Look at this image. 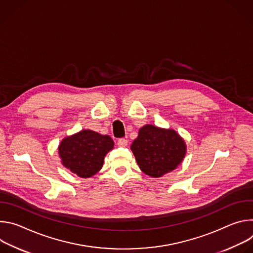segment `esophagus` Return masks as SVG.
<instances>
[{
    "label": "esophagus",
    "instance_id": "obj_1",
    "mask_svg": "<svg viewBox=\"0 0 253 253\" xmlns=\"http://www.w3.org/2000/svg\"><path fill=\"white\" fill-rule=\"evenodd\" d=\"M127 143H128V141H127V139H125V138H120V139L118 140V142H117L118 146H121V147L127 146Z\"/></svg>",
    "mask_w": 253,
    "mask_h": 253
}]
</instances>
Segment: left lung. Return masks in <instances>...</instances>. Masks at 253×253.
Here are the masks:
<instances>
[{"label": "left lung", "instance_id": "obj_1", "mask_svg": "<svg viewBox=\"0 0 253 253\" xmlns=\"http://www.w3.org/2000/svg\"><path fill=\"white\" fill-rule=\"evenodd\" d=\"M131 150L139 168L145 174L158 178L173 171L182 162L186 144L172 129L145 125L139 130Z\"/></svg>", "mask_w": 253, "mask_h": 253}]
</instances>
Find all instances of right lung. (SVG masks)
<instances>
[{
    "instance_id": "right-lung-1",
    "label": "right lung",
    "mask_w": 253,
    "mask_h": 253,
    "mask_svg": "<svg viewBox=\"0 0 253 253\" xmlns=\"http://www.w3.org/2000/svg\"><path fill=\"white\" fill-rule=\"evenodd\" d=\"M113 147L110 136L82 130L64 138L58 150L61 162L67 169L81 178H89L100 171L104 157Z\"/></svg>"
}]
</instances>
